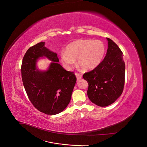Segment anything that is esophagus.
Listing matches in <instances>:
<instances>
[{
  "mask_svg": "<svg viewBox=\"0 0 147 147\" xmlns=\"http://www.w3.org/2000/svg\"><path fill=\"white\" fill-rule=\"evenodd\" d=\"M75 76H76V77H77V80H79L80 79H81L82 78V75L80 74L76 73V74H75Z\"/></svg>",
  "mask_w": 147,
  "mask_h": 147,
  "instance_id": "34e87169",
  "label": "esophagus"
}]
</instances>
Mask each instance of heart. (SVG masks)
<instances>
[{
	"instance_id": "1",
	"label": "heart",
	"mask_w": 147,
	"mask_h": 147,
	"mask_svg": "<svg viewBox=\"0 0 147 147\" xmlns=\"http://www.w3.org/2000/svg\"><path fill=\"white\" fill-rule=\"evenodd\" d=\"M106 47L99 40L79 39L67 45L65 52L61 53V62L67 69H71L77 60L78 66L88 72L96 69L103 61Z\"/></svg>"
}]
</instances>
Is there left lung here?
<instances>
[{
  "instance_id": "1",
  "label": "left lung",
  "mask_w": 147,
  "mask_h": 147,
  "mask_svg": "<svg viewBox=\"0 0 147 147\" xmlns=\"http://www.w3.org/2000/svg\"><path fill=\"white\" fill-rule=\"evenodd\" d=\"M107 40L108 49L104 60L97 67L83 75L88 83V98L99 107L113 104L121 95L124 85L123 53L112 40Z\"/></svg>"
}]
</instances>
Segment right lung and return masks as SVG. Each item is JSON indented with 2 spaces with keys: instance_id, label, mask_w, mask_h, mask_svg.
Segmentation results:
<instances>
[{
  "instance_id": "add662e5",
  "label": "right lung",
  "mask_w": 147,
  "mask_h": 147,
  "mask_svg": "<svg viewBox=\"0 0 147 147\" xmlns=\"http://www.w3.org/2000/svg\"><path fill=\"white\" fill-rule=\"evenodd\" d=\"M40 42L29 48L24 56L21 76L30 102L40 112L56 115L67 107L77 78L72 72L66 71L59 63L57 53ZM52 61L47 70L37 69L38 59Z\"/></svg>"
}]
</instances>
